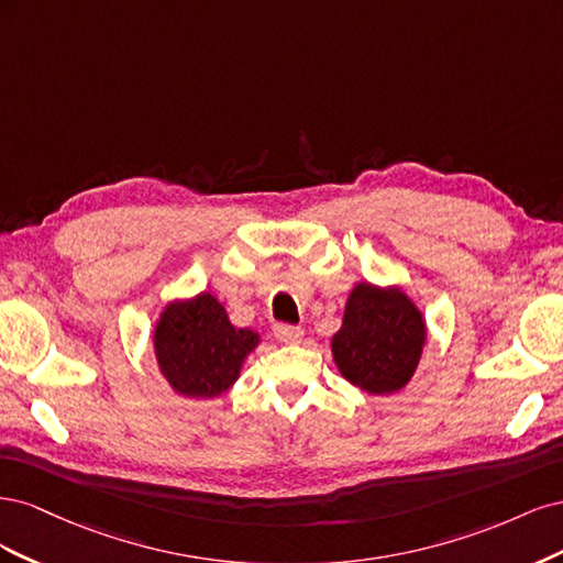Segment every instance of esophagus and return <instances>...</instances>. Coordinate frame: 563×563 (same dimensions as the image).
<instances>
[{"mask_svg":"<svg viewBox=\"0 0 563 563\" xmlns=\"http://www.w3.org/2000/svg\"><path fill=\"white\" fill-rule=\"evenodd\" d=\"M275 335L286 345H296V343H300V340H302L305 331L300 327H288V323H277Z\"/></svg>","mask_w":563,"mask_h":563,"instance_id":"esophagus-1","label":"esophagus"}]
</instances>
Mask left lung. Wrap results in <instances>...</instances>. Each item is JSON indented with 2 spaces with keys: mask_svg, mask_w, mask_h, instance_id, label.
<instances>
[{
  "mask_svg": "<svg viewBox=\"0 0 563 563\" xmlns=\"http://www.w3.org/2000/svg\"><path fill=\"white\" fill-rule=\"evenodd\" d=\"M428 345V323L401 286L356 282L331 338L340 376L366 395H395L411 383Z\"/></svg>",
  "mask_w": 563,
  "mask_h": 563,
  "instance_id": "1",
  "label": "left lung"
}]
</instances>
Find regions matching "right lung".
Returning <instances> with one entry per match:
<instances>
[{"mask_svg":"<svg viewBox=\"0 0 563 563\" xmlns=\"http://www.w3.org/2000/svg\"><path fill=\"white\" fill-rule=\"evenodd\" d=\"M261 343L258 331L234 327L211 291L168 300L152 331L162 378L178 397L197 401L225 395Z\"/></svg>","mask_w":563,"mask_h":563,"instance_id":"1","label":"right lung"}]
</instances>
